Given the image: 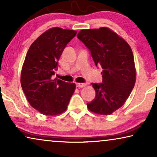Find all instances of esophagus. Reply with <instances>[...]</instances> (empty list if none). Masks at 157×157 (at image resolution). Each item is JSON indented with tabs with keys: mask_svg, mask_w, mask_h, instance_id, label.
<instances>
[{
	"mask_svg": "<svg viewBox=\"0 0 157 157\" xmlns=\"http://www.w3.org/2000/svg\"><path fill=\"white\" fill-rule=\"evenodd\" d=\"M76 87H78V88H83L86 86V83H76Z\"/></svg>",
	"mask_w": 157,
	"mask_h": 157,
	"instance_id": "34e87169",
	"label": "esophagus"
}]
</instances>
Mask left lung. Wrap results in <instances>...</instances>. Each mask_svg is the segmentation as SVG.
<instances>
[{
  "mask_svg": "<svg viewBox=\"0 0 157 157\" xmlns=\"http://www.w3.org/2000/svg\"><path fill=\"white\" fill-rule=\"evenodd\" d=\"M77 38L91 51L96 66L103 68L102 83H91L96 97L88 103L92 112L110 115L129 96L136 81L134 56L123 38L106 27L81 30Z\"/></svg>",
  "mask_w": 157,
  "mask_h": 157,
  "instance_id": "8db88e82",
  "label": "left lung"
}]
</instances>
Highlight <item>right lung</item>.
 Segmentation results:
<instances>
[{"mask_svg":"<svg viewBox=\"0 0 157 157\" xmlns=\"http://www.w3.org/2000/svg\"><path fill=\"white\" fill-rule=\"evenodd\" d=\"M76 33L52 28L40 35L28 51L21 71V87L31 106L42 114L56 116L65 111L76 89L75 83L52 76L62 52Z\"/></svg>","mask_w":157,"mask_h":157,"instance_id":"obj_1","label":"right lung"}]
</instances>
